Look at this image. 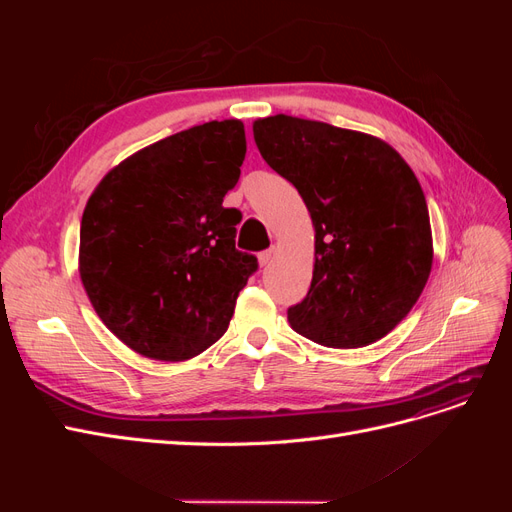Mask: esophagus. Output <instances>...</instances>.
Wrapping results in <instances>:
<instances>
[{
  "label": "esophagus",
  "instance_id": "esophagus-1",
  "mask_svg": "<svg viewBox=\"0 0 512 512\" xmlns=\"http://www.w3.org/2000/svg\"><path fill=\"white\" fill-rule=\"evenodd\" d=\"M273 258H275V247H271V250H267V252L258 254V262H260V267H269L271 262H273Z\"/></svg>",
  "mask_w": 512,
  "mask_h": 512
}]
</instances>
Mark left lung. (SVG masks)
<instances>
[{
	"instance_id": "1",
	"label": "left lung",
	"mask_w": 512,
	"mask_h": 512,
	"mask_svg": "<svg viewBox=\"0 0 512 512\" xmlns=\"http://www.w3.org/2000/svg\"><path fill=\"white\" fill-rule=\"evenodd\" d=\"M265 162L299 190L314 224V275L288 309L292 331L363 348L408 316L429 280L433 239L408 162L365 132L273 115L254 121Z\"/></svg>"
}]
</instances>
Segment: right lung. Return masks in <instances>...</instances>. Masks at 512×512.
Wrapping results in <instances>:
<instances>
[{"label": "right lung", "mask_w": 512, "mask_h": 512, "mask_svg": "<svg viewBox=\"0 0 512 512\" xmlns=\"http://www.w3.org/2000/svg\"><path fill=\"white\" fill-rule=\"evenodd\" d=\"M239 119L209 121L108 170L91 192L79 245L87 297L108 331L156 361H188L226 333L256 256L235 247L224 209L245 158Z\"/></svg>", "instance_id": "right-lung-1"}]
</instances>
